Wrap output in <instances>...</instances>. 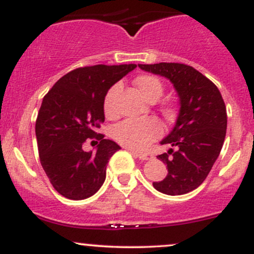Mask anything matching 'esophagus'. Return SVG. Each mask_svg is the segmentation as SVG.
<instances>
[{
	"label": "esophagus",
	"instance_id": "obj_1",
	"mask_svg": "<svg viewBox=\"0 0 254 254\" xmlns=\"http://www.w3.org/2000/svg\"><path fill=\"white\" fill-rule=\"evenodd\" d=\"M129 150L133 154V155H136L137 157H138L139 160H151V159H153V155H151V154L141 153V151H135L132 149H129Z\"/></svg>",
	"mask_w": 254,
	"mask_h": 254
}]
</instances>
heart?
<instances>
[{"mask_svg": "<svg viewBox=\"0 0 254 254\" xmlns=\"http://www.w3.org/2000/svg\"><path fill=\"white\" fill-rule=\"evenodd\" d=\"M135 84L141 95L148 101H156L164 92V84L154 75H139L135 78ZM119 86L111 87L104 100L105 113L110 117L116 115V98ZM162 127L156 119H127L118 124L113 131L116 141L131 149H144L161 135Z\"/></svg>", "mask_w": 254, "mask_h": 254, "instance_id": "obj_1", "label": "heart"}]
</instances>
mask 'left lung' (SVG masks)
Listing matches in <instances>:
<instances>
[{"label":"left lung","instance_id":"obj_1","mask_svg":"<svg viewBox=\"0 0 254 254\" xmlns=\"http://www.w3.org/2000/svg\"><path fill=\"white\" fill-rule=\"evenodd\" d=\"M142 70L171 81L179 98V113L161 144L167 153L156 156L167 165L165 179L154 182L157 191L179 196L193 191L208 177L226 137L227 112L220 90L209 78L182 63L138 64Z\"/></svg>","mask_w":254,"mask_h":254}]
</instances>
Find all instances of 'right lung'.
Segmentation results:
<instances>
[{
	"label": "right lung",
	"mask_w": 254,
	"mask_h": 254,
	"mask_svg": "<svg viewBox=\"0 0 254 254\" xmlns=\"http://www.w3.org/2000/svg\"><path fill=\"white\" fill-rule=\"evenodd\" d=\"M136 64L77 68L61 77L43 99L36 122L39 159L58 193L86 199L98 192L106 178L109 160L121 147L97 127L104 123L106 93ZM99 141L94 152H84L86 139Z\"/></svg>",
	"instance_id": "right-lung-1"
}]
</instances>
